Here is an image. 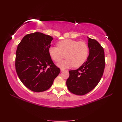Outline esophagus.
I'll use <instances>...</instances> for the list:
<instances>
[{"mask_svg":"<svg viewBox=\"0 0 122 122\" xmlns=\"http://www.w3.org/2000/svg\"><path fill=\"white\" fill-rule=\"evenodd\" d=\"M65 69H61V72H62V71H65Z\"/></svg>","mask_w":122,"mask_h":122,"instance_id":"34e87169","label":"esophagus"}]
</instances>
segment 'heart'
Instances as JSON below:
<instances>
[{
  "instance_id": "heart-1",
  "label": "heart",
  "mask_w": 122,
  "mask_h": 122,
  "mask_svg": "<svg viewBox=\"0 0 122 122\" xmlns=\"http://www.w3.org/2000/svg\"><path fill=\"white\" fill-rule=\"evenodd\" d=\"M57 47L51 46L48 54L51 59L58 62L66 57V59L57 63V66L61 69L75 66L78 67L83 65L89 54L87 44L83 41L65 39L58 42Z\"/></svg>"
}]
</instances>
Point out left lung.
<instances>
[{
	"instance_id": "1",
	"label": "left lung",
	"mask_w": 122,
	"mask_h": 122,
	"mask_svg": "<svg viewBox=\"0 0 122 122\" xmlns=\"http://www.w3.org/2000/svg\"><path fill=\"white\" fill-rule=\"evenodd\" d=\"M88 38L89 54L87 61L77 70L69 71L66 82L69 91L78 95L86 94L96 87L105 66L104 48L97 40Z\"/></svg>"
}]
</instances>
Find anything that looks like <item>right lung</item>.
Returning <instances> with one entry per match:
<instances>
[{"label":"right lung","instance_id":"1","mask_svg":"<svg viewBox=\"0 0 122 122\" xmlns=\"http://www.w3.org/2000/svg\"><path fill=\"white\" fill-rule=\"evenodd\" d=\"M53 37L42 33L25 35L18 44L15 67L20 81L35 92L45 91L51 87L61 72L48 54Z\"/></svg>","mask_w":122,"mask_h":122}]
</instances>
